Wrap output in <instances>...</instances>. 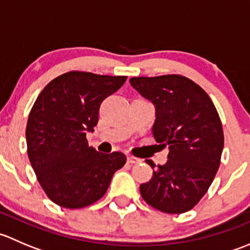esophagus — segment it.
<instances>
[{
  "label": "esophagus",
  "instance_id": "34e87169",
  "mask_svg": "<svg viewBox=\"0 0 250 250\" xmlns=\"http://www.w3.org/2000/svg\"><path fill=\"white\" fill-rule=\"evenodd\" d=\"M127 161H128V162H129V163H132V165H135V163H140V162H141L140 158L134 157V156H128Z\"/></svg>",
  "mask_w": 250,
  "mask_h": 250
}]
</instances>
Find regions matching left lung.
Returning a JSON list of instances; mask_svg holds the SVG:
<instances>
[{
  "mask_svg": "<svg viewBox=\"0 0 250 250\" xmlns=\"http://www.w3.org/2000/svg\"><path fill=\"white\" fill-rule=\"evenodd\" d=\"M129 82L155 105L153 138L169 150L167 163L140 185L141 197L163 213L188 211L206 195L220 166L224 133L218 111L197 83L180 75ZM146 163L156 167L151 160Z\"/></svg>",
  "mask_w": 250,
  "mask_h": 250,
  "instance_id": "obj_1",
  "label": "left lung"
}]
</instances>
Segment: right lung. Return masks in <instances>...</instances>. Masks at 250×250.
<instances>
[{
    "label": "right lung",
    "mask_w": 250,
    "mask_h": 250,
    "mask_svg": "<svg viewBox=\"0 0 250 250\" xmlns=\"http://www.w3.org/2000/svg\"><path fill=\"white\" fill-rule=\"evenodd\" d=\"M125 76L70 71L43 88L26 125L27 155L37 180L55 204L77 209L105 195L112 175L125 166L122 152L88 146L103 100L117 92Z\"/></svg>",
    "instance_id": "right-lung-1"
}]
</instances>
